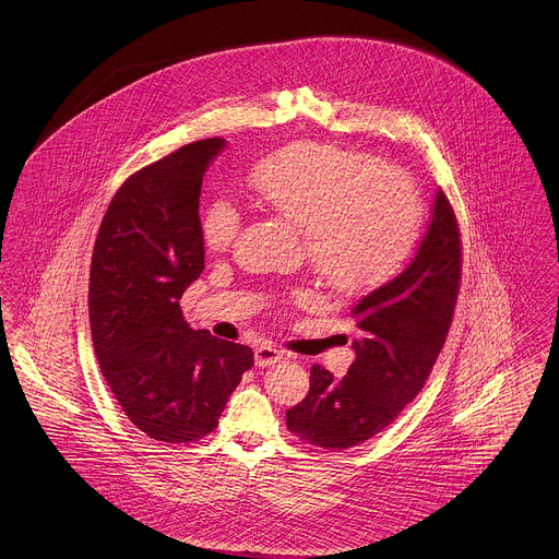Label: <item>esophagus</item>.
<instances>
[{"label": "esophagus", "instance_id": "esophagus-1", "mask_svg": "<svg viewBox=\"0 0 559 559\" xmlns=\"http://www.w3.org/2000/svg\"><path fill=\"white\" fill-rule=\"evenodd\" d=\"M285 358V354L272 344H260L255 346V367H270Z\"/></svg>", "mask_w": 559, "mask_h": 559}]
</instances>
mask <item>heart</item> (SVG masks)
<instances>
[{
  "mask_svg": "<svg viewBox=\"0 0 559 559\" xmlns=\"http://www.w3.org/2000/svg\"><path fill=\"white\" fill-rule=\"evenodd\" d=\"M247 185L264 210L304 230L310 264L335 292L383 283L419 228L413 180L372 155L335 144L293 142L258 160ZM239 230L240 213L230 201L210 203L201 219L207 249H230Z\"/></svg>",
  "mask_w": 559,
  "mask_h": 559,
  "instance_id": "obj_1",
  "label": "heart"
}]
</instances>
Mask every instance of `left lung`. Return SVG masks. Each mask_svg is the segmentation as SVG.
I'll list each match as a JSON object with an SVG mask.
<instances>
[{"label":"left lung","mask_w":559,"mask_h":559,"mask_svg":"<svg viewBox=\"0 0 559 559\" xmlns=\"http://www.w3.org/2000/svg\"><path fill=\"white\" fill-rule=\"evenodd\" d=\"M459 281V226L438 188L413 260L352 306L356 358L346 377L314 365L308 396L287 411L289 431L312 447L344 451L390 426L421 392L447 342Z\"/></svg>","instance_id":"8db88e82"}]
</instances>
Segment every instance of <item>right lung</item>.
Masks as SVG:
<instances>
[{
  "label": "right lung",
  "instance_id": "add662e5",
  "mask_svg": "<svg viewBox=\"0 0 559 559\" xmlns=\"http://www.w3.org/2000/svg\"><path fill=\"white\" fill-rule=\"evenodd\" d=\"M226 146L205 138L117 190L90 270V326L103 377L133 426L167 444L212 433L253 367L251 347L190 329L180 299L205 267L199 197Z\"/></svg>",
  "mask_w": 559,
  "mask_h": 559
}]
</instances>
